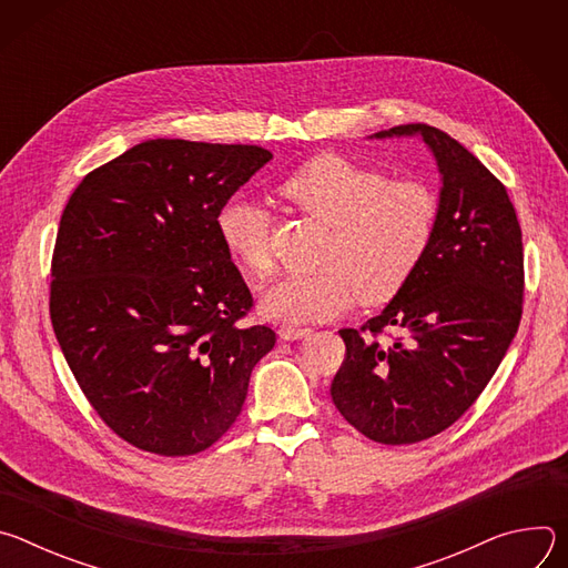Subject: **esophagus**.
I'll list each match as a JSON object with an SVG mask.
<instances>
[{"label": "esophagus", "instance_id": "esophagus-1", "mask_svg": "<svg viewBox=\"0 0 568 568\" xmlns=\"http://www.w3.org/2000/svg\"><path fill=\"white\" fill-rule=\"evenodd\" d=\"M312 331L310 328H298V326H281L278 328V337L283 342H296V339H303L307 337Z\"/></svg>", "mask_w": 568, "mask_h": 568}]
</instances>
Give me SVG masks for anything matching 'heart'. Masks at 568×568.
<instances>
[{
	"instance_id": "b5f03b06",
	"label": "heart",
	"mask_w": 568,
	"mask_h": 568,
	"mask_svg": "<svg viewBox=\"0 0 568 568\" xmlns=\"http://www.w3.org/2000/svg\"><path fill=\"white\" fill-rule=\"evenodd\" d=\"M301 213L331 226L323 272L285 276L261 298L265 316L287 323L333 318L357 298H393L423 263L436 229L438 200L418 180H388L382 171L342 154L316 156L278 186ZM226 256L254 278L272 272L270 213L245 197L215 213Z\"/></svg>"
}]
</instances>
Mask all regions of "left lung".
Listing matches in <instances>:
<instances>
[{"instance_id": "8db88e82", "label": "left lung", "mask_w": 568, "mask_h": 568, "mask_svg": "<svg viewBox=\"0 0 568 568\" xmlns=\"http://www.w3.org/2000/svg\"><path fill=\"white\" fill-rule=\"evenodd\" d=\"M373 136H423L443 182L438 217L409 283L359 331H339L331 395L366 438L412 445L452 427L506 357L521 318V226L506 186L447 132L409 123ZM386 327L400 337L379 341Z\"/></svg>"}]
</instances>
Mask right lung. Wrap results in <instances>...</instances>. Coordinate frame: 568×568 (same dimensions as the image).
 I'll use <instances>...</instances> for the list:
<instances>
[{
  "mask_svg": "<svg viewBox=\"0 0 568 568\" xmlns=\"http://www.w3.org/2000/svg\"><path fill=\"white\" fill-rule=\"evenodd\" d=\"M272 159L258 145L150 139L71 193L51 261L62 355L101 420L159 456H191L235 423L276 333L245 326L252 292L217 209Z\"/></svg>",
  "mask_w": 568,
  "mask_h": 568,
  "instance_id": "right-lung-1",
  "label": "right lung"
}]
</instances>
